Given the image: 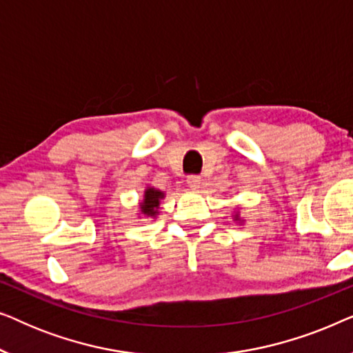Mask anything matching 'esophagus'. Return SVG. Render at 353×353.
I'll use <instances>...</instances> for the list:
<instances>
[{
	"label": "esophagus",
	"mask_w": 353,
	"mask_h": 353,
	"mask_svg": "<svg viewBox=\"0 0 353 353\" xmlns=\"http://www.w3.org/2000/svg\"><path fill=\"white\" fill-rule=\"evenodd\" d=\"M186 183H188V186L191 188V190H199L201 176L199 175H190L186 178Z\"/></svg>",
	"instance_id": "esophagus-1"
}]
</instances>
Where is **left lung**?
Wrapping results in <instances>:
<instances>
[{"label":"left lung","mask_w":353,"mask_h":353,"mask_svg":"<svg viewBox=\"0 0 353 353\" xmlns=\"http://www.w3.org/2000/svg\"><path fill=\"white\" fill-rule=\"evenodd\" d=\"M234 219H236V220H238V215H236V216H234Z\"/></svg>","instance_id":"obj_1"}]
</instances>
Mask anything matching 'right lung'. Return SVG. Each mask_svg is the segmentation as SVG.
<instances>
[{
    "mask_svg": "<svg viewBox=\"0 0 353 353\" xmlns=\"http://www.w3.org/2000/svg\"><path fill=\"white\" fill-rule=\"evenodd\" d=\"M163 197V192L159 190H154V188H148L144 191V199L139 205H141V214L146 216H156L159 212V204H161V199Z\"/></svg>",
    "mask_w": 353,
    "mask_h": 353,
    "instance_id": "add662e5",
    "label": "right lung"
}]
</instances>
